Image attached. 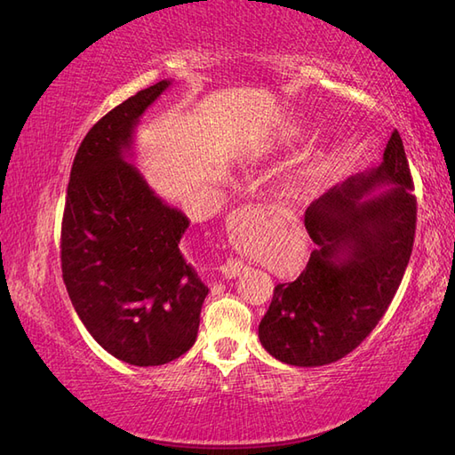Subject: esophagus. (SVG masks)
Here are the masks:
<instances>
[{
	"label": "esophagus",
	"mask_w": 455,
	"mask_h": 455,
	"mask_svg": "<svg viewBox=\"0 0 455 455\" xmlns=\"http://www.w3.org/2000/svg\"><path fill=\"white\" fill-rule=\"evenodd\" d=\"M270 214H272V210L268 206H260V204L243 206V208H237L234 214H231L229 226L231 228H253L259 224V221L268 218ZM245 270H247V265H243V262L237 259H228L224 265L220 267V272L226 278H237L243 275Z\"/></svg>",
	"instance_id": "obj_1"
}]
</instances>
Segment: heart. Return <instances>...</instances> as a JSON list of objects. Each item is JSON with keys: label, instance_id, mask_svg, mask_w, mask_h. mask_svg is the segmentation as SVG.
I'll list each match as a JSON object with an SVG mask.
<instances>
[{"label": "heart", "instance_id": "b5f03b06", "mask_svg": "<svg viewBox=\"0 0 455 455\" xmlns=\"http://www.w3.org/2000/svg\"><path fill=\"white\" fill-rule=\"evenodd\" d=\"M296 134H298V132H291V136H296Z\"/></svg>", "mask_w": 455, "mask_h": 455}]
</instances>
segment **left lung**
Listing matches in <instances>:
<instances>
[{
  "mask_svg": "<svg viewBox=\"0 0 455 455\" xmlns=\"http://www.w3.org/2000/svg\"><path fill=\"white\" fill-rule=\"evenodd\" d=\"M304 224L315 249L294 282L275 288L259 339L284 364L313 368L345 358L370 335L409 265L417 198L397 130L381 165L313 200Z\"/></svg>",
  "mask_w": 455,
  "mask_h": 455,
  "instance_id": "obj_1",
  "label": "left lung"
}]
</instances>
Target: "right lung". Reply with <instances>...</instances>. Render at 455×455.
I'll list each match as a JSON object with an SVG mask.
<instances>
[{
  "label": "right lung",
  "instance_id": "1",
  "mask_svg": "<svg viewBox=\"0 0 455 455\" xmlns=\"http://www.w3.org/2000/svg\"><path fill=\"white\" fill-rule=\"evenodd\" d=\"M171 85L138 91L89 130L79 146L62 220V276L74 309L108 355L161 366L195 345L208 296L179 243L183 212L165 204L132 157L134 128Z\"/></svg>",
  "mask_w": 455,
  "mask_h": 455
}]
</instances>
